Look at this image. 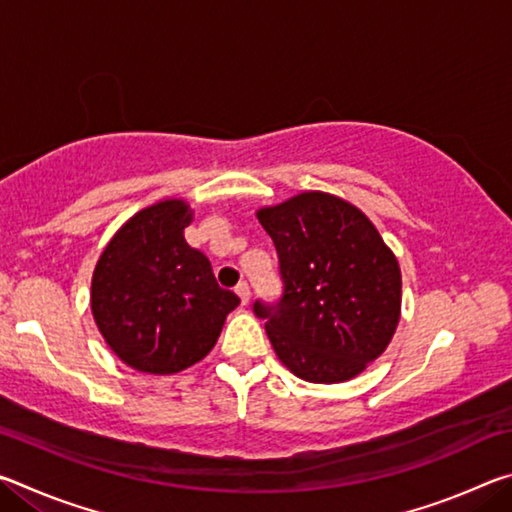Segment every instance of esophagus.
Returning a JSON list of instances; mask_svg holds the SVG:
<instances>
[{
	"label": "esophagus",
	"instance_id": "esophagus-1",
	"mask_svg": "<svg viewBox=\"0 0 512 512\" xmlns=\"http://www.w3.org/2000/svg\"><path fill=\"white\" fill-rule=\"evenodd\" d=\"M235 293L239 296L241 305H248V300H250V289H248V284H246V282H239L237 287H235Z\"/></svg>",
	"mask_w": 512,
	"mask_h": 512
}]
</instances>
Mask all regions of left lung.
I'll use <instances>...</instances> for the list:
<instances>
[{
    "mask_svg": "<svg viewBox=\"0 0 512 512\" xmlns=\"http://www.w3.org/2000/svg\"><path fill=\"white\" fill-rule=\"evenodd\" d=\"M280 259L282 296L255 300L273 350L314 384L348 381L391 343L402 273L391 248L357 207L305 192L257 212Z\"/></svg>",
    "mask_w": 512,
    "mask_h": 512,
    "instance_id": "left-lung-1",
    "label": "left lung"
}]
</instances>
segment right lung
<instances>
[{"label": "right lung", "mask_w": 512, "mask_h": 512, "mask_svg": "<svg viewBox=\"0 0 512 512\" xmlns=\"http://www.w3.org/2000/svg\"><path fill=\"white\" fill-rule=\"evenodd\" d=\"M192 210L167 198L128 219L92 275V314L117 357L140 372L173 375L207 357L239 305L212 264L185 241Z\"/></svg>", "instance_id": "obj_1"}]
</instances>
